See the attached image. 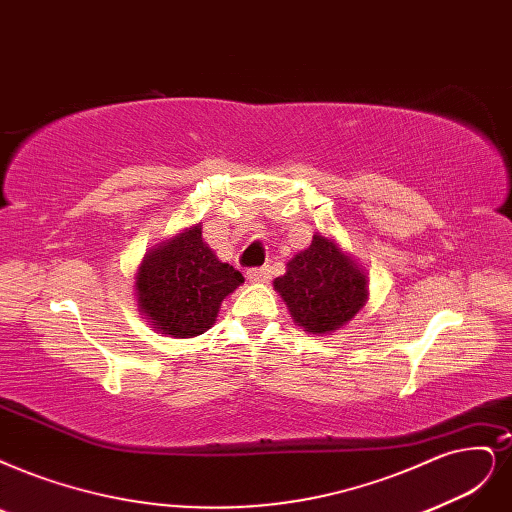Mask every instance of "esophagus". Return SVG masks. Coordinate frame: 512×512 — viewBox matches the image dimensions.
I'll return each instance as SVG.
<instances>
[{
	"label": "esophagus",
	"instance_id": "1",
	"mask_svg": "<svg viewBox=\"0 0 512 512\" xmlns=\"http://www.w3.org/2000/svg\"><path fill=\"white\" fill-rule=\"evenodd\" d=\"M246 276H249L251 282H268L270 280V270L268 268H253L246 272Z\"/></svg>",
	"mask_w": 512,
	"mask_h": 512
}]
</instances>
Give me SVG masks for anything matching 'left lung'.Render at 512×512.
Segmentation results:
<instances>
[{
	"label": "left lung",
	"mask_w": 512,
	"mask_h": 512,
	"mask_svg": "<svg viewBox=\"0 0 512 512\" xmlns=\"http://www.w3.org/2000/svg\"><path fill=\"white\" fill-rule=\"evenodd\" d=\"M274 289L287 301L295 323L316 335L344 327L367 299L365 274L335 242L318 234L287 263V274L274 280Z\"/></svg>",
	"instance_id": "1"
}]
</instances>
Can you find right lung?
Segmentation results:
<instances>
[{
	"instance_id": "1",
	"label": "right lung",
	"mask_w": 512,
	"mask_h": 512,
	"mask_svg": "<svg viewBox=\"0 0 512 512\" xmlns=\"http://www.w3.org/2000/svg\"><path fill=\"white\" fill-rule=\"evenodd\" d=\"M240 282L242 274L215 257L194 225L145 255L137 274L139 304L166 335L196 337L211 329L221 301Z\"/></svg>"
}]
</instances>
